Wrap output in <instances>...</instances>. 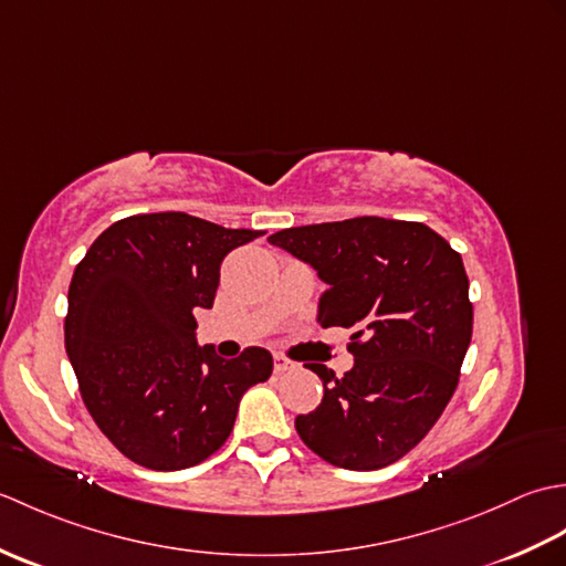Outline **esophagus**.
<instances>
[{"mask_svg":"<svg viewBox=\"0 0 566 566\" xmlns=\"http://www.w3.org/2000/svg\"><path fill=\"white\" fill-rule=\"evenodd\" d=\"M290 369H294L292 359L280 355V353H274V371H276V375H282V371H290Z\"/></svg>","mask_w":566,"mask_h":566,"instance_id":"esophagus-1","label":"esophagus"}]
</instances>
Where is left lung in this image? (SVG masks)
Listing matches in <instances>:
<instances>
[{
	"label": "left lung",
	"instance_id": "8db88e82",
	"mask_svg": "<svg viewBox=\"0 0 566 566\" xmlns=\"http://www.w3.org/2000/svg\"><path fill=\"white\" fill-rule=\"evenodd\" d=\"M318 272L323 328H353L355 365L323 381L316 411L296 416L306 448L335 467H389L428 436L452 399L472 340L460 252L426 223L379 216L284 228L268 238Z\"/></svg>",
	"mask_w": 566,
	"mask_h": 566
}]
</instances>
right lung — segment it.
I'll list each match as a JSON object with an SVG mask.
<instances>
[{"instance_id": "add662e5", "label": "right lung", "mask_w": 566, "mask_h": 566, "mask_svg": "<svg viewBox=\"0 0 566 566\" xmlns=\"http://www.w3.org/2000/svg\"><path fill=\"white\" fill-rule=\"evenodd\" d=\"M262 235L182 211L112 223L75 268L65 350L94 423L130 462L175 472L228 440L238 403L268 381L272 355L235 359L197 343V308H211L221 262Z\"/></svg>"}]
</instances>
